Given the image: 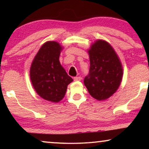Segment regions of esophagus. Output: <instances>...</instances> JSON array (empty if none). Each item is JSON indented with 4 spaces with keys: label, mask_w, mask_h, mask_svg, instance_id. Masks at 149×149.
Segmentation results:
<instances>
[{
    "label": "esophagus",
    "mask_w": 149,
    "mask_h": 149,
    "mask_svg": "<svg viewBox=\"0 0 149 149\" xmlns=\"http://www.w3.org/2000/svg\"><path fill=\"white\" fill-rule=\"evenodd\" d=\"M74 80L76 81H79L81 80V77H74Z\"/></svg>",
    "instance_id": "1"
}]
</instances>
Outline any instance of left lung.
Listing matches in <instances>:
<instances>
[{
	"mask_svg": "<svg viewBox=\"0 0 149 149\" xmlns=\"http://www.w3.org/2000/svg\"><path fill=\"white\" fill-rule=\"evenodd\" d=\"M89 54L90 68L84 84L91 96L104 100L119 87L123 76L121 64L113 47L104 40L95 41Z\"/></svg>",
	"mask_w": 149,
	"mask_h": 149,
	"instance_id": "8db88e82",
	"label": "left lung"
}]
</instances>
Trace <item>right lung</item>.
<instances>
[{
    "mask_svg": "<svg viewBox=\"0 0 149 149\" xmlns=\"http://www.w3.org/2000/svg\"><path fill=\"white\" fill-rule=\"evenodd\" d=\"M62 49L58 42H46L30 67V79L36 93L53 102H58L64 97L67 86L73 81L59 61Z\"/></svg>",
    "mask_w": 149,
    "mask_h": 149,
    "instance_id": "obj_1",
    "label": "right lung"
}]
</instances>
